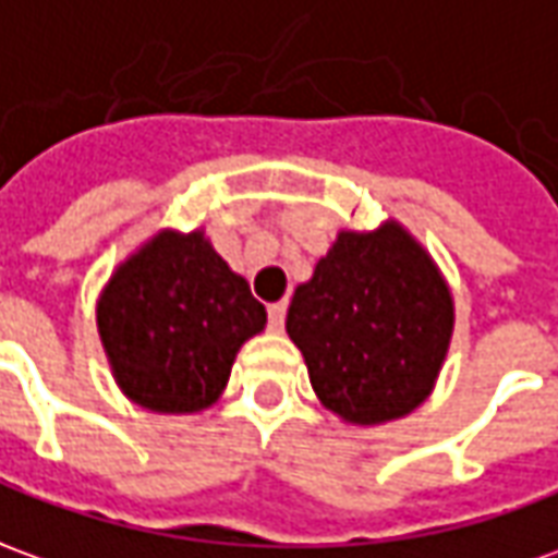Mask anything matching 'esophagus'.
Returning <instances> with one entry per match:
<instances>
[{
	"label": "esophagus",
	"mask_w": 558,
	"mask_h": 558,
	"mask_svg": "<svg viewBox=\"0 0 558 558\" xmlns=\"http://www.w3.org/2000/svg\"><path fill=\"white\" fill-rule=\"evenodd\" d=\"M267 325H270V330H282V325H286V303H272L267 310Z\"/></svg>",
	"instance_id": "obj_1"
}]
</instances>
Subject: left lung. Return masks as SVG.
Returning <instances> with one entry per match:
<instances>
[{
  "mask_svg": "<svg viewBox=\"0 0 558 558\" xmlns=\"http://www.w3.org/2000/svg\"><path fill=\"white\" fill-rule=\"evenodd\" d=\"M456 303L422 242L398 221L340 230L294 288L286 330L313 391L349 425H386L434 391L447 361Z\"/></svg>",
  "mask_w": 558,
  "mask_h": 558,
  "instance_id": "obj_1",
  "label": "left lung"
}]
</instances>
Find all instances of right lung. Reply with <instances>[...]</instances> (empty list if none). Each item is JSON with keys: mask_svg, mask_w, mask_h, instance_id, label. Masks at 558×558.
Returning a JSON list of instances; mask_svg holds the SVG:
<instances>
[{"mask_svg": "<svg viewBox=\"0 0 558 558\" xmlns=\"http://www.w3.org/2000/svg\"><path fill=\"white\" fill-rule=\"evenodd\" d=\"M267 310L203 230H157L118 264L96 301L111 376L151 413H199L228 386L245 340Z\"/></svg>", "mask_w": 558, "mask_h": 558, "instance_id": "add662e5", "label": "right lung"}]
</instances>
